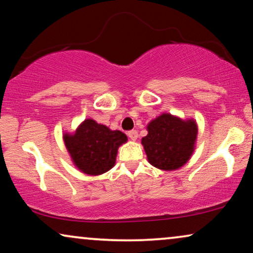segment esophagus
<instances>
[{
    "mask_svg": "<svg viewBox=\"0 0 253 253\" xmlns=\"http://www.w3.org/2000/svg\"><path fill=\"white\" fill-rule=\"evenodd\" d=\"M127 135L132 141H136L137 137H139V134H137L136 130H129L128 133H127Z\"/></svg>",
    "mask_w": 253,
    "mask_h": 253,
    "instance_id": "1",
    "label": "esophagus"
}]
</instances>
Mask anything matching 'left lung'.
Segmentation results:
<instances>
[{
    "mask_svg": "<svg viewBox=\"0 0 253 253\" xmlns=\"http://www.w3.org/2000/svg\"><path fill=\"white\" fill-rule=\"evenodd\" d=\"M147 130L141 143L151 166L174 171L190 161L198 139V124L193 118L162 113L147 125Z\"/></svg>",
    "mask_w": 253,
    "mask_h": 253,
    "instance_id": "8db88e82",
    "label": "left lung"
}]
</instances>
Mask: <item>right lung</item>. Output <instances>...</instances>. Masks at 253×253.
<instances>
[{
  "label": "right lung",
  "instance_id": "obj_1",
  "mask_svg": "<svg viewBox=\"0 0 253 253\" xmlns=\"http://www.w3.org/2000/svg\"><path fill=\"white\" fill-rule=\"evenodd\" d=\"M62 137L73 164L87 176H99L112 169L118 149L128 141L125 133L91 118L83 120L74 132L63 130Z\"/></svg>",
  "mask_w": 253,
  "mask_h": 253
}]
</instances>
